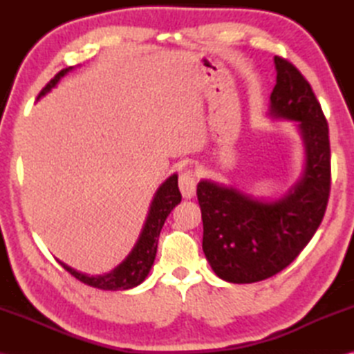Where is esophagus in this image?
Here are the masks:
<instances>
[{
  "instance_id": "1",
  "label": "esophagus",
  "mask_w": 354,
  "mask_h": 354,
  "mask_svg": "<svg viewBox=\"0 0 354 354\" xmlns=\"http://www.w3.org/2000/svg\"><path fill=\"white\" fill-rule=\"evenodd\" d=\"M196 175L192 170H185L179 175V190H181L184 198L190 199L194 196V193H196Z\"/></svg>"
}]
</instances>
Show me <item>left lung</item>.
Instances as JSON below:
<instances>
[{"mask_svg":"<svg viewBox=\"0 0 354 354\" xmlns=\"http://www.w3.org/2000/svg\"><path fill=\"white\" fill-rule=\"evenodd\" d=\"M277 84L269 114L295 122L306 149L301 178L283 198L265 201L202 179L198 201L202 250L214 274L245 284L266 280L295 260L324 217L330 196L328 124L312 86L295 66L274 57Z\"/></svg>","mask_w":354,"mask_h":354,"instance_id":"left-lung-1","label":"left lung"}]
</instances>
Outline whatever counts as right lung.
<instances>
[{
  "label": "right lung",
  "instance_id": "obj_1",
  "mask_svg": "<svg viewBox=\"0 0 354 354\" xmlns=\"http://www.w3.org/2000/svg\"><path fill=\"white\" fill-rule=\"evenodd\" d=\"M71 70L73 66H68V68L59 71L56 76L42 88V91L37 95V99H41L42 95L50 93L51 88H55L57 85V82ZM181 192L178 189V175L175 173V175L165 179V183L155 193V198L152 201V205H150L147 219L145 227H142L137 245L133 246L131 254L127 255L115 269H112L111 272L103 275H88L70 268L61 260H57L59 265L65 270H68L73 277H76L79 281L88 286H93V288L97 289L126 290L135 288V286H138L140 283L146 280L149 270L153 265L158 248V237H160L162 225L171 209L181 202Z\"/></svg>",
  "mask_w": 354,
  "mask_h": 354
}]
</instances>
